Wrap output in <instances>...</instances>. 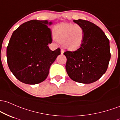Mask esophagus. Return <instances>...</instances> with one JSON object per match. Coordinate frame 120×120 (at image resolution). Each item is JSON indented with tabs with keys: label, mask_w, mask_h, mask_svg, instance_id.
<instances>
[{
	"label": "esophagus",
	"mask_w": 120,
	"mask_h": 120,
	"mask_svg": "<svg viewBox=\"0 0 120 120\" xmlns=\"http://www.w3.org/2000/svg\"><path fill=\"white\" fill-rule=\"evenodd\" d=\"M60 53H61V54H63L64 53V50L63 49H61L60 50Z\"/></svg>",
	"instance_id": "esophagus-1"
}]
</instances>
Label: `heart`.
<instances>
[{
  "instance_id": "1",
  "label": "heart",
  "mask_w": 120,
  "mask_h": 120,
  "mask_svg": "<svg viewBox=\"0 0 120 120\" xmlns=\"http://www.w3.org/2000/svg\"><path fill=\"white\" fill-rule=\"evenodd\" d=\"M53 37L61 43L63 48L74 51L79 49L83 44L84 30L81 25L71 23H60L53 29Z\"/></svg>"
}]
</instances>
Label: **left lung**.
Returning a JSON list of instances; mask_svg holds the SVG:
<instances>
[{
    "mask_svg": "<svg viewBox=\"0 0 120 120\" xmlns=\"http://www.w3.org/2000/svg\"><path fill=\"white\" fill-rule=\"evenodd\" d=\"M84 30L83 44L75 52H64L66 70L74 81L90 84L107 71L111 59L109 41L99 26L87 20H74Z\"/></svg>",
    "mask_w": 120,
    "mask_h": 120,
    "instance_id": "1",
    "label": "left lung"
}]
</instances>
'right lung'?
Segmentation results:
<instances>
[{
    "label": "right lung",
    "instance_id": "1",
    "mask_svg": "<svg viewBox=\"0 0 120 120\" xmlns=\"http://www.w3.org/2000/svg\"><path fill=\"white\" fill-rule=\"evenodd\" d=\"M48 20H33L21 24L13 32L7 48V59L11 71L22 83L36 84L49 74L50 66L60 54V49L52 51Z\"/></svg>",
    "mask_w": 120,
    "mask_h": 120
}]
</instances>
